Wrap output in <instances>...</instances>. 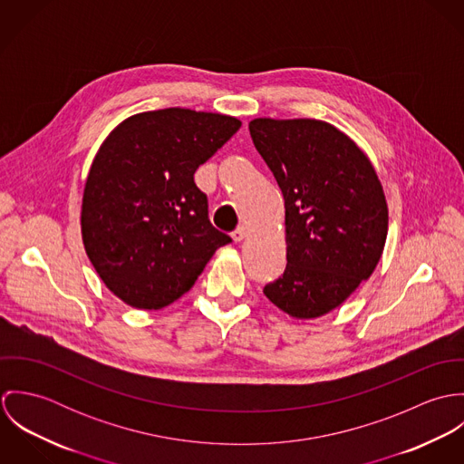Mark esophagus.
Here are the masks:
<instances>
[{
    "label": "esophagus",
    "instance_id": "1",
    "mask_svg": "<svg viewBox=\"0 0 464 464\" xmlns=\"http://www.w3.org/2000/svg\"><path fill=\"white\" fill-rule=\"evenodd\" d=\"M245 237H246V228H243V227H239V228H236V230L232 232V239H234L236 243L243 241Z\"/></svg>",
    "mask_w": 464,
    "mask_h": 464
}]
</instances>
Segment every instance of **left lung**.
<instances>
[{
  "label": "left lung",
  "mask_w": 464,
  "mask_h": 464,
  "mask_svg": "<svg viewBox=\"0 0 464 464\" xmlns=\"http://www.w3.org/2000/svg\"><path fill=\"white\" fill-rule=\"evenodd\" d=\"M252 140L285 205L287 266L266 298L298 320L339 307L379 265L388 203L368 155L331 123L257 118Z\"/></svg>",
  "instance_id": "8db88e82"
}]
</instances>
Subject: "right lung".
I'll list each match as a JSON object with an SVG mask.
<instances>
[{
    "instance_id": "1",
    "label": "right lung",
    "mask_w": 464,
    "mask_h": 464,
    "mask_svg": "<svg viewBox=\"0 0 464 464\" xmlns=\"http://www.w3.org/2000/svg\"><path fill=\"white\" fill-rule=\"evenodd\" d=\"M232 116L162 109L130 116L100 146L82 198V239L103 284L135 309L188 293L232 239L208 221L195 171L234 133Z\"/></svg>"
}]
</instances>
